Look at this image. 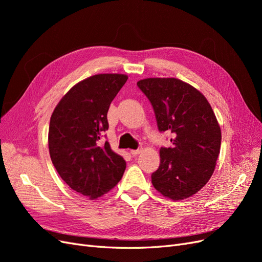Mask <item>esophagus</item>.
<instances>
[{
    "label": "esophagus",
    "instance_id": "34e87169",
    "mask_svg": "<svg viewBox=\"0 0 262 262\" xmlns=\"http://www.w3.org/2000/svg\"><path fill=\"white\" fill-rule=\"evenodd\" d=\"M141 152H142V148H141V147L138 148V149H131V150H130V153H131L133 156H136V155L140 154Z\"/></svg>",
    "mask_w": 262,
    "mask_h": 262
}]
</instances>
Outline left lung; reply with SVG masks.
<instances>
[{
  "instance_id": "8db88e82",
  "label": "left lung",
  "mask_w": 262,
  "mask_h": 262,
  "mask_svg": "<svg viewBox=\"0 0 262 262\" xmlns=\"http://www.w3.org/2000/svg\"><path fill=\"white\" fill-rule=\"evenodd\" d=\"M138 86L153 106L158 130L172 133V146L160 149L152 184L168 199H187L207 185L215 169L222 140L215 114L201 92L178 78L149 77Z\"/></svg>"
}]
</instances>
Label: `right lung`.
Returning a JSON list of instances; mask_svg holds the SVG:
<instances>
[{
  "label": "right lung",
  "mask_w": 262,
  "mask_h": 262,
  "mask_svg": "<svg viewBox=\"0 0 262 262\" xmlns=\"http://www.w3.org/2000/svg\"><path fill=\"white\" fill-rule=\"evenodd\" d=\"M128 75L96 74L78 82L61 98L50 118L48 145L52 164L74 191L96 200L123 176L125 161L108 142L107 113Z\"/></svg>",
  "instance_id": "1"
}]
</instances>
